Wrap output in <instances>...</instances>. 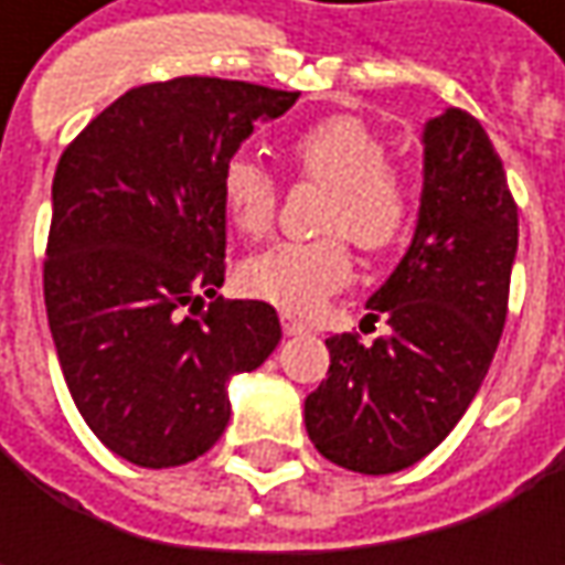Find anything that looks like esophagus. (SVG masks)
<instances>
[{
    "label": "esophagus",
    "instance_id": "1",
    "mask_svg": "<svg viewBox=\"0 0 565 565\" xmlns=\"http://www.w3.org/2000/svg\"><path fill=\"white\" fill-rule=\"evenodd\" d=\"M279 317H282V330H286L289 337H295V333H305V330H308V323L295 315V311H282Z\"/></svg>",
    "mask_w": 565,
    "mask_h": 565
}]
</instances>
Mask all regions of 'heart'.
I'll list each match as a JSON object with an SVG mask.
<instances>
[{"mask_svg": "<svg viewBox=\"0 0 565 565\" xmlns=\"http://www.w3.org/2000/svg\"><path fill=\"white\" fill-rule=\"evenodd\" d=\"M298 179L330 188L315 242H279L242 264L245 292L289 311H311L352 279L345 238L364 254H386L405 242L415 194L408 179L390 166V147L359 116H323L289 138ZM220 198L228 223L245 238H264L276 226L279 188L270 169L248 153L223 166Z\"/></svg>", "mask_w": 565, "mask_h": 565, "instance_id": "obj_1", "label": "heart"}]
</instances>
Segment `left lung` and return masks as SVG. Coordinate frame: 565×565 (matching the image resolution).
Wrapping results in <instances>:
<instances>
[{
    "label": "left lung",
    "mask_w": 565,
    "mask_h": 565,
    "mask_svg": "<svg viewBox=\"0 0 565 565\" xmlns=\"http://www.w3.org/2000/svg\"><path fill=\"white\" fill-rule=\"evenodd\" d=\"M415 238L371 295L390 327L327 339L330 371L305 399L317 452L361 475H393L444 444L488 377L507 323L519 210L481 121L446 109L424 125Z\"/></svg>",
    "instance_id": "8db88e82"
}]
</instances>
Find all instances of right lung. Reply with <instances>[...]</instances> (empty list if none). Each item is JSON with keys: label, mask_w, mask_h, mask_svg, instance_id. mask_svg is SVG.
I'll list each match as a JSON object with an SVG mask.
<instances>
[{"label": "right lung", "mask_w": 565, "mask_h": 565, "mask_svg": "<svg viewBox=\"0 0 565 565\" xmlns=\"http://www.w3.org/2000/svg\"><path fill=\"white\" fill-rule=\"evenodd\" d=\"M298 94L226 77L131 87L65 147L43 298L81 418L141 468L185 466L228 424V380L282 337L267 301H228L223 166ZM211 305L203 311V298Z\"/></svg>", "instance_id": "right-lung-1"}]
</instances>
